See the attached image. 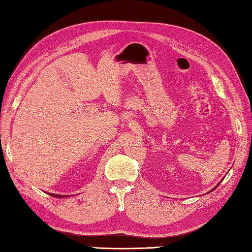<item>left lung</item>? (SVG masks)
Masks as SVG:
<instances>
[{"instance_id":"8db88e82","label":"left lung","mask_w":252,"mask_h":252,"mask_svg":"<svg viewBox=\"0 0 252 252\" xmlns=\"http://www.w3.org/2000/svg\"><path fill=\"white\" fill-rule=\"evenodd\" d=\"M221 180H223V179H221ZM220 183H221V181H220ZM220 183H219V184H218V185H217V186H216V187H215V188H214V189H212V190H210V191H209V192H212V191H214V190H215V189H216V188H217V187H218V186H219V185H220ZM209 192H208V193H209Z\"/></svg>"}]
</instances>
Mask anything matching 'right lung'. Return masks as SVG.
I'll return each mask as SVG.
<instances>
[{
    "label": "right lung",
    "mask_w": 252,
    "mask_h": 252,
    "mask_svg": "<svg viewBox=\"0 0 252 252\" xmlns=\"http://www.w3.org/2000/svg\"><path fill=\"white\" fill-rule=\"evenodd\" d=\"M48 194H49V195H51V196H54V197H59V198H60V197H61V198H62V197H67V196H68V195H61V194H55V193H48Z\"/></svg>",
    "instance_id": "add662e5"
}]
</instances>
